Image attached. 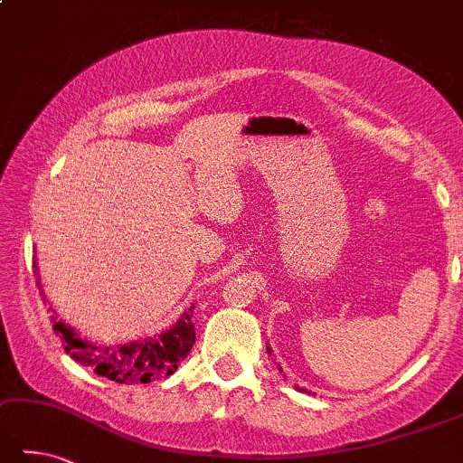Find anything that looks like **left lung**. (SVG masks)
Here are the masks:
<instances>
[{
	"instance_id": "8db88e82",
	"label": "left lung",
	"mask_w": 463,
	"mask_h": 463,
	"mask_svg": "<svg viewBox=\"0 0 463 463\" xmlns=\"http://www.w3.org/2000/svg\"><path fill=\"white\" fill-rule=\"evenodd\" d=\"M266 348H268V351H272V348H269V346H266ZM280 371H282V369H280Z\"/></svg>"
}]
</instances>
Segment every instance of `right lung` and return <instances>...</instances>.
I'll list each match as a JSON object with an SVG mask.
<instances>
[{
	"instance_id": "1",
	"label": "right lung",
	"mask_w": 463,
	"mask_h": 463,
	"mask_svg": "<svg viewBox=\"0 0 463 463\" xmlns=\"http://www.w3.org/2000/svg\"><path fill=\"white\" fill-rule=\"evenodd\" d=\"M33 274L36 261H33ZM194 308L181 314L175 326L165 330L161 336L145 340V343H130L123 346H96L78 338L70 326L62 320L52 317V328L60 338L64 351L76 363L90 367L96 374L107 377L123 385H138V383H151L155 379H165L177 371L181 361L189 354L195 345V325Z\"/></svg>"
}]
</instances>
